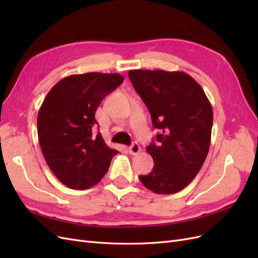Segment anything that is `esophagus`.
I'll list each match as a JSON object with an SVG mask.
<instances>
[{"instance_id": "1", "label": "esophagus", "mask_w": 258, "mask_h": 258, "mask_svg": "<svg viewBox=\"0 0 258 258\" xmlns=\"http://www.w3.org/2000/svg\"><path fill=\"white\" fill-rule=\"evenodd\" d=\"M128 152L130 155H138L140 152H141V147H140V145L137 142H135L128 148Z\"/></svg>"}]
</instances>
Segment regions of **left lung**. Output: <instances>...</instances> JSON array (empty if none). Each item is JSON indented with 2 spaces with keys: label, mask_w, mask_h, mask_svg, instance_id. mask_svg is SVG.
Masks as SVG:
<instances>
[{
  "label": "left lung",
  "mask_w": 258,
  "mask_h": 258,
  "mask_svg": "<svg viewBox=\"0 0 258 258\" xmlns=\"http://www.w3.org/2000/svg\"><path fill=\"white\" fill-rule=\"evenodd\" d=\"M128 75L159 130L157 142L146 147L155 165L140 181L156 194H175L196 177L207 158L212 106L201 86L184 72L131 70Z\"/></svg>",
  "instance_id": "8db88e82"
}]
</instances>
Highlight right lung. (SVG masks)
I'll return each mask as SVG.
<instances>
[{
  "mask_svg": "<svg viewBox=\"0 0 258 258\" xmlns=\"http://www.w3.org/2000/svg\"><path fill=\"white\" fill-rule=\"evenodd\" d=\"M122 82L117 73L70 75L53 86L41 105L37 135L43 156L70 188L87 189L99 183L118 154L93 131L101 101Z\"/></svg>",
  "mask_w": 258,
  "mask_h": 258,
  "instance_id": "obj_1",
  "label": "right lung"
}]
</instances>
